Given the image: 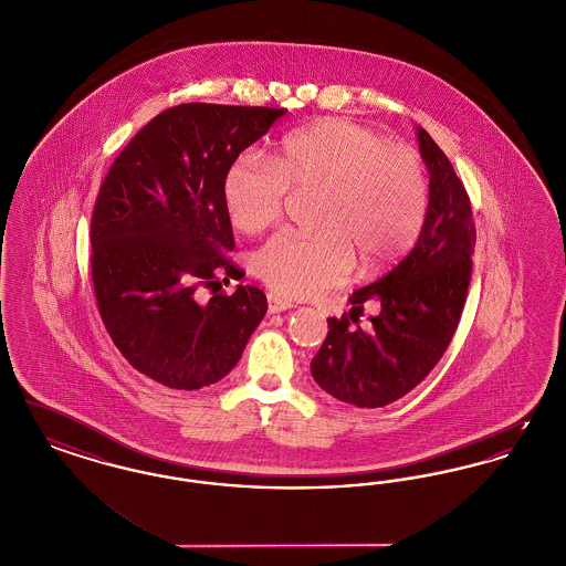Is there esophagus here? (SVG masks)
Segmentation results:
<instances>
[{
  "label": "esophagus",
  "mask_w": 566,
  "mask_h": 566,
  "mask_svg": "<svg viewBox=\"0 0 566 566\" xmlns=\"http://www.w3.org/2000/svg\"><path fill=\"white\" fill-rule=\"evenodd\" d=\"M268 305H270L271 314H280V312H286V310L295 307L291 301H286V298L275 295L268 296Z\"/></svg>",
  "instance_id": "obj_1"
}]
</instances>
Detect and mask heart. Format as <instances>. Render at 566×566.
<instances>
[{
    "instance_id": "heart-1",
    "label": "heart",
    "mask_w": 566,
    "mask_h": 566,
    "mask_svg": "<svg viewBox=\"0 0 566 566\" xmlns=\"http://www.w3.org/2000/svg\"><path fill=\"white\" fill-rule=\"evenodd\" d=\"M289 189H321V233L282 231L254 256L275 293L314 296L344 282L354 254L365 271L397 259L420 235L429 180L420 157L374 129L328 118L286 135L273 159L242 155L224 174L222 201L233 227L259 233L284 210Z\"/></svg>"
}]
</instances>
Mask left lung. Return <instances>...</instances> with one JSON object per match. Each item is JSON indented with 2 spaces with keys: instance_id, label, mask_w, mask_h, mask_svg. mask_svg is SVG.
Here are the masks:
<instances>
[{
  "instance_id": "1",
  "label": "left lung",
  "mask_w": 566,
  "mask_h": 566,
  "mask_svg": "<svg viewBox=\"0 0 566 566\" xmlns=\"http://www.w3.org/2000/svg\"><path fill=\"white\" fill-rule=\"evenodd\" d=\"M420 155L431 174L429 212L403 261L352 293L350 314L328 318V335L312 358V377L331 397L356 407H384L416 388L448 350L471 282L475 222L464 185L422 127ZM367 302L378 314L356 325Z\"/></svg>"
}]
</instances>
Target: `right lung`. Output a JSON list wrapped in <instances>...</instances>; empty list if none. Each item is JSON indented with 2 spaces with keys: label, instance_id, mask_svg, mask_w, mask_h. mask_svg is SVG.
Listing matches in <instances>:
<instances>
[{
  "label": "right lung",
  "instance_id": "right-lung-1",
  "mask_svg": "<svg viewBox=\"0 0 566 566\" xmlns=\"http://www.w3.org/2000/svg\"><path fill=\"white\" fill-rule=\"evenodd\" d=\"M284 108L180 104L142 127L114 159L91 218L99 316L135 371L199 390L227 376L268 312L256 286L197 301L242 270L222 180Z\"/></svg>",
  "mask_w": 566,
  "mask_h": 566
}]
</instances>
